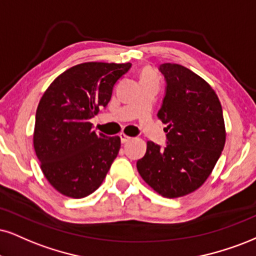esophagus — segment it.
I'll use <instances>...</instances> for the list:
<instances>
[{
	"label": "esophagus",
	"mask_w": 256,
	"mask_h": 256,
	"mask_svg": "<svg viewBox=\"0 0 256 256\" xmlns=\"http://www.w3.org/2000/svg\"><path fill=\"white\" fill-rule=\"evenodd\" d=\"M120 138H121L122 144H127V142H129V141L132 140V138L128 136V135H126L124 133H120Z\"/></svg>",
	"instance_id": "34e87169"
}]
</instances>
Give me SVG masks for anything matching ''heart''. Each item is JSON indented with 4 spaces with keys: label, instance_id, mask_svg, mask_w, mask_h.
Segmentation results:
<instances>
[{
    "label": "heart",
    "instance_id": "heart-1",
    "mask_svg": "<svg viewBox=\"0 0 256 256\" xmlns=\"http://www.w3.org/2000/svg\"><path fill=\"white\" fill-rule=\"evenodd\" d=\"M156 80V72H154L150 68H144V70L140 72V80Z\"/></svg>",
    "mask_w": 256,
    "mask_h": 256
}]
</instances>
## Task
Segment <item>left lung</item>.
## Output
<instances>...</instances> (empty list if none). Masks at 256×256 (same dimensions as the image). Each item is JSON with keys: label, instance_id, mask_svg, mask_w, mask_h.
<instances>
[{"label": "left lung", "instance_id": "obj_1", "mask_svg": "<svg viewBox=\"0 0 256 256\" xmlns=\"http://www.w3.org/2000/svg\"><path fill=\"white\" fill-rule=\"evenodd\" d=\"M166 94L158 118L167 127V146L152 141L136 162L138 171L154 191L178 198L200 188L209 178L226 144L222 106L211 85L179 64L165 62Z\"/></svg>", "mask_w": 256, "mask_h": 256}]
</instances>
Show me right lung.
Wrapping results in <instances>:
<instances>
[{
    "label": "right lung",
    "instance_id": "obj_1",
    "mask_svg": "<svg viewBox=\"0 0 256 256\" xmlns=\"http://www.w3.org/2000/svg\"><path fill=\"white\" fill-rule=\"evenodd\" d=\"M130 62H89L50 84L36 114L33 144L40 168L59 194L84 198L102 184L121 147L118 136L92 130L91 118L108 106Z\"/></svg>",
    "mask_w": 256,
    "mask_h": 256
}]
</instances>
